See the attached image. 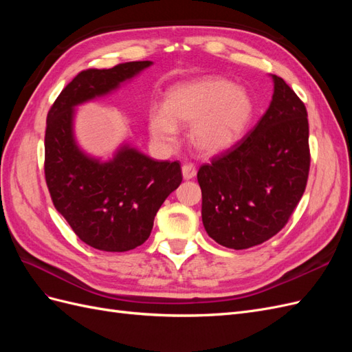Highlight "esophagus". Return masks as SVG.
<instances>
[{
    "mask_svg": "<svg viewBox=\"0 0 352 352\" xmlns=\"http://www.w3.org/2000/svg\"><path fill=\"white\" fill-rule=\"evenodd\" d=\"M182 175H184V179H185V180H189V179L195 177V175H197L195 166H192V164H185V166L182 167Z\"/></svg>",
    "mask_w": 352,
    "mask_h": 352,
    "instance_id": "1",
    "label": "esophagus"
}]
</instances>
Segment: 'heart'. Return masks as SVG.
I'll list each match as a JSON object with an SVG mask.
<instances>
[{"mask_svg":"<svg viewBox=\"0 0 352 352\" xmlns=\"http://www.w3.org/2000/svg\"><path fill=\"white\" fill-rule=\"evenodd\" d=\"M254 116L250 92L219 78L175 85L166 94L164 109L150 111V133L163 146L177 141V124L190 127V141L204 154H220L235 145Z\"/></svg>","mask_w":352,"mask_h":352,"instance_id":"obj_1","label":"heart"}]
</instances>
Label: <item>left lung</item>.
Returning a JSON list of instances; mask_svg holds the SVG:
<instances>
[{"label": "left lung", "instance_id": "1", "mask_svg": "<svg viewBox=\"0 0 352 352\" xmlns=\"http://www.w3.org/2000/svg\"><path fill=\"white\" fill-rule=\"evenodd\" d=\"M272 79L273 97L260 122L197 175L206 232L226 248L247 250L274 236L305 190V105L282 78Z\"/></svg>", "mask_w": 352, "mask_h": 352}]
</instances>
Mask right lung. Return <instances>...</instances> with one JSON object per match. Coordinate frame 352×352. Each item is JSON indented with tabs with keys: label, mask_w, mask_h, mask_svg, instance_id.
<instances>
[{
	"label": "right lung",
	"mask_w": 352,
	"mask_h": 352,
	"mask_svg": "<svg viewBox=\"0 0 352 352\" xmlns=\"http://www.w3.org/2000/svg\"><path fill=\"white\" fill-rule=\"evenodd\" d=\"M153 65L131 61L80 72L47 116L45 180L54 207L89 247L123 252L142 245L164 199L182 182L179 162H157L123 142L113 157L85 153L74 135L76 107L110 95Z\"/></svg>",
	"instance_id": "add662e5"
}]
</instances>
